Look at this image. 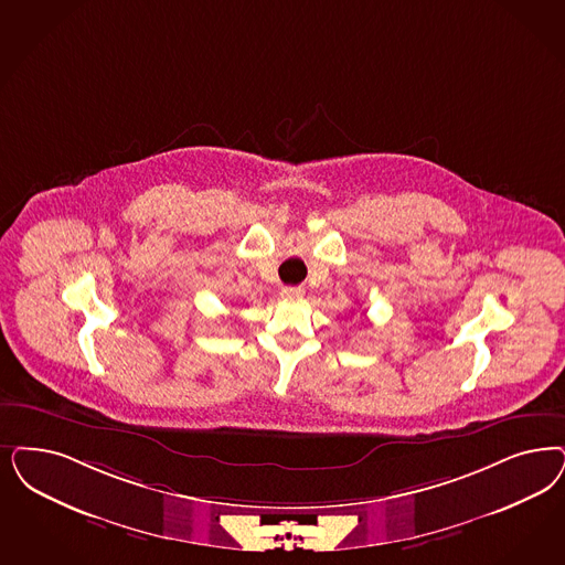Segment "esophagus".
Returning <instances> with one entry per match:
<instances>
[{
  "instance_id": "obj_1",
  "label": "esophagus",
  "mask_w": 565,
  "mask_h": 565,
  "mask_svg": "<svg viewBox=\"0 0 565 565\" xmlns=\"http://www.w3.org/2000/svg\"><path fill=\"white\" fill-rule=\"evenodd\" d=\"M302 296H305V288L302 286H286V288H281V298H286V300H298Z\"/></svg>"
}]
</instances>
